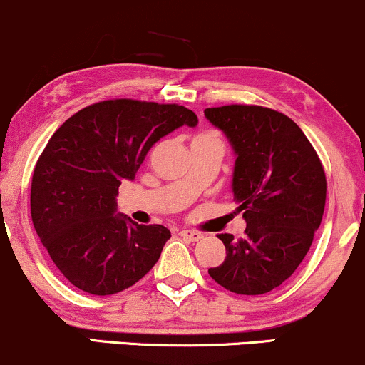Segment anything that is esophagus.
<instances>
[{"label":"esophagus","mask_w":365,"mask_h":365,"mask_svg":"<svg viewBox=\"0 0 365 365\" xmlns=\"http://www.w3.org/2000/svg\"><path fill=\"white\" fill-rule=\"evenodd\" d=\"M180 237L187 242H199L200 238H202V233L192 232V230H182V232H180Z\"/></svg>","instance_id":"esophagus-1"}]
</instances>
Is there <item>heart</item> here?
Listing matches in <instances>:
<instances>
[{"mask_svg":"<svg viewBox=\"0 0 365 365\" xmlns=\"http://www.w3.org/2000/svg\"><path fill=\"white\" fill-rule=\"evenodd\" d=\"M207 139H217V137L212 135V133H199V135L194 137V140H207Z\"/></svg>","mask_w":365,"mask_h":365,"instance_id":"1","label":"heart"}]
</instances>
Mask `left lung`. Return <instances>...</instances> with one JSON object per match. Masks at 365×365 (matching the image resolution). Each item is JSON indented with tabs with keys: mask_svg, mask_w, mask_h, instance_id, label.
I'll use <instances>...</instances> for the list:
<instances>
[{
	"mask_svg": "<svg viewBox=\"0 0 365 365\" xmlns=\"http://www.w3.org/2000/svg\"><path fill=\"white\" fill-rule=\"evenodd\" d=\"M237 154L233 199L247 221L244 238L217 235L226 257L211 267L217 284L262 295L295 273L311 249L326 206V175L316 149L292 118L255 104L207 108Z\"/></svg>",
	"mask_w": 365,
	"mask_h": 365,
	"instance_id": "1",
	"label": "left lung"
}]
</instances>
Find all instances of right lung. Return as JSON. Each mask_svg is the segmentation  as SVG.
Instances as JSON below:
<instances>
[{"instance_id":"1","label":"right lung","mask_w":365,"mask_h":365,"mask_svg":"<svg viewBox=\"0 0 365 365\" xmlns=\"http://www.w3.org/2000/svg\"><path fill=\"white\" fill-rule=\"evenodd\" d=\"M195 127L180 104L108 99L77 111L36 163L31 216L54 266L78 290L113 295L144 278L171 233L115 215L118 187L175 128Z\"/></svg>"}]
</instances>
